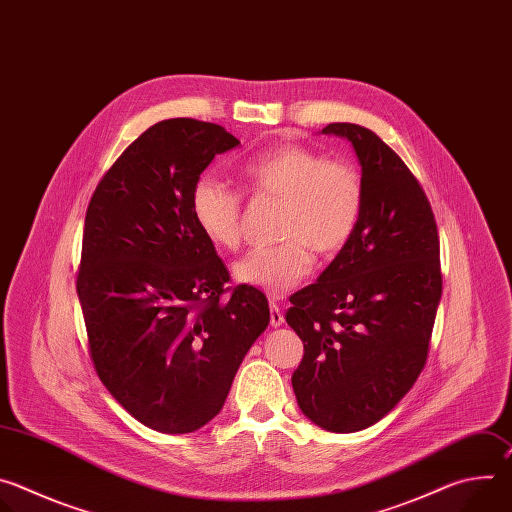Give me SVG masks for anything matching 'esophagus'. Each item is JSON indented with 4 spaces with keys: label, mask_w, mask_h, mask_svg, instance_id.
Masks as SVG:
<instances>
[{
    "label": "esophagus",
    "mask_w": 512,
    "mask_h": 512,
    "mask_svg": "<svg viewBox=\"0 0 512 512\" xmlns=\"http://www.w3.org/2000/svg\"><path fill=\"white\" fill-rule=\"evenodd\" d=\"M269 322L273 328H279L283 324V312L281 308L275 304V300L269 302Z\"/></svg>",
    "instance_id": "esophagus-1"
}]
</instances>
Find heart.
Wrapping results in <instances>:
<instances>
[{"instance_id":"obj_1","label":"heart","mask_w":512,"mask_h":512,"mask_svg":"<svg viewBox=\"0 0 512 512\" xmlns=\"http://www.w3.org/2000/svg\"><path fill=\"white\" fill-rule=\"evenodd\" d=\"M241 178L257 198H277V237L271 247L249 251L235 267L241 283L281 296L314 267V253H340L354 237L364 180L346 160H328L304 145H283L247 158ZM190 210L202 235L221 251H237L243 237V194L223 180L202 176L190 194Z\"/></svg>"}]
</instances>
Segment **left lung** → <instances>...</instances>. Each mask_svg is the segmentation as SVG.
Returning a JSON list of instances; mask_svg holds the SVG:
<instances>
[{"instance_id": "obj_1", "label": "left lung", "mask_w": 512, "mask_h": 512, "mask_svg": "<svg viewBox=\"0 0 512 512\" xmlns=\"http://www.w3.org/2000/svg\"><path fill=\"white\" fill-rule=\"evenodd\" d=\"M358 156L364 208L320 279L289 298L304 342L291 385L316 425L352 433L383 419L421 375L442 298L440 235L405 162L371 129L328 123Z\"/></svg>"}]
</instances>
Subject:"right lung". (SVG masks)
<instances>
[{"instance_id":"right-lung-1","label":"right lung","mask_w":512,"mask_h":512,"mask_svg":"<svg viewBox=\"0 0 512 512\" xmlns=\"http://www.w3.org/2000/svg\"><path fill=\"white\" fill-rule=\"evenodd\" d=\"M237 145L216 123L160 121L115 160L87 208L77 294L91 362L119 405L162 433L218 415L269 324L263 291L229 285L190 210L200 174Z\"/></svg>"}]
</instances>
